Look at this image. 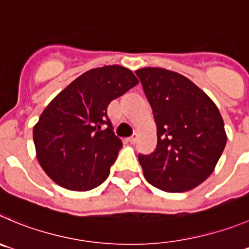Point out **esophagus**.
Here are the masks:
<instances>
[{
	"mask_svg": "<svg viewBox=\"0 0 249 249\" xmlns=\"http://www.w3.org/2000/svg\"><path fill=\"white\" fill-rule=\"evenodd\" d=\"M136 140H138V134H134V135L130 136V138H129V142L130 143H135Z\"/></svg>",
	"mask_w": 249,
	"mask_h": 249,
	"instance_id": "obj_1",
	"label": "esophagus"
}]
</instances>
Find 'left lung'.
Instances as JSON below:
<instances>
[{
	"instance_id": "obj_1",
	"label": "left lung",
	"mask_w": 249,
	"mask_h": 249,
	"mask_svg": "<svg viewBox=\"0 0 249 249\" xmlns=\"http://www.w3.org/2000/svg\"><path fill=\"white\" fill-rule=\"evenodd\" d=\"M152 108L157 146L139 155L146 180L167 193L198 187L215 169L227 136L219 109L185 76L161 69L136 70Z\"/></svg>"
}]
</instances>
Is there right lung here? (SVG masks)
I'll return each instance as SVG.
<instances>
[{
    "instance_id": "right-lung-1",
    "label": "right lung",
    "mask_w": 249,
    "mask_h": 249,
    "mask_svg": "<svg viewBox=\"0 0 249 249\" xmlns=\"http://www.w3.org/2000/svg\"><path fill=\"white\" fill-rule=\"evenodd\" d=\"M139 80L119 65L85 72L57 94L33 129L41 168L60 187L86 192L108 178L123 143L107 108Z\"/></svg>"
}]
</instances>
